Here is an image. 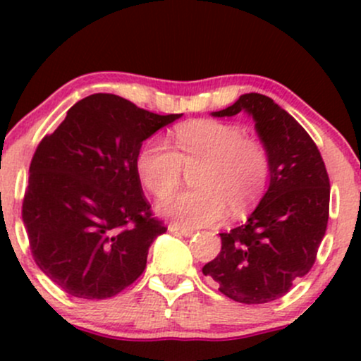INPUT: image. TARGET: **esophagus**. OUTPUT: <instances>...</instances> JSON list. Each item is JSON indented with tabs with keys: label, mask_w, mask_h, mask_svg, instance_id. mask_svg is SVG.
<instances>
[{
	"label": "esophagus",
	"mask_w": 361,
	"mask_h": 361,
	"mask_svg": "<svg viewBox=\"0 0 361 361\" xmlns=\"http://www.w3.org/2000/svg\"><path fill=\"white\" fill-rule=\"evenodd\" d=\"M168 229L171 231V233H175V234H181V235H185V238H188V235H192V234H193V229H186V227L178 226V224H175V222L169 224Z\"/></svg>",
	"instance_id": "obj_1"
}]
</instances>
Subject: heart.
I'll return each mask as SVG.
<instances>
[{
    "label": "heart",
    "instance_id": "1",
    "mask_svg": "<svg viewBox=\"0 0 361 361\" xmlns=\"http://www.w3.org/2000/svg\"><path fill=\"white\" fill-rule=\"evenodd\" d=\"M175 147L152 139L140 149L137 171L154 197L179 188L184 171L193 172L195 190L159 202L157 209L186 229L219 224L250 214L267 192L270 154L241 127L217 120H193L175 130Z\"/></svg>",
    "mask_w": 361,
    "mask_h": 361
}]
</instances>
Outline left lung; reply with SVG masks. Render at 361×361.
I'll return each instance as SVG.
<instances>
[{
  "label": "left lung",
  "instance_id": "obj_1",
  "mask_svg": "<svg viewBox=\"0 0 361 361\" xmlns=\"http://www.w3.org/2000/svg\"><path fill=\"white\" fill-rule=\"evenodd\" d=\"M247 111L270 154V188L246 224L222 233L221 252L202 268L221 293L267 304L307 275L329 219V176L305 128L270 97L246 93L214 117Z\"/></svg>",
  "mask_w": 361,
  "mask_h": 361
}]
</instances>
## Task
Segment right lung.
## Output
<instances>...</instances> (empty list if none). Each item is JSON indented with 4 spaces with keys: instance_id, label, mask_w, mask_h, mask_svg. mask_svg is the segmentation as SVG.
<instances>
[{
    "instance_id": "obj_1",
    "label": "right lung",
    "mask_w": 361,
    "mask_h": 361,
    "mask_svg": "<svg viewBox=\"0 0 361 361\" xmlns=\"http://www.w3.org/2000/svg\"><path fill=\"white\" fill-rule=\"evenodd\" d=\"M180 117L97 93L39 142L22 217L37 267L66 293L109 299L146 270L166 226L144 197L137 157L144 140Z\"/></svg>"
}]
</instances>
